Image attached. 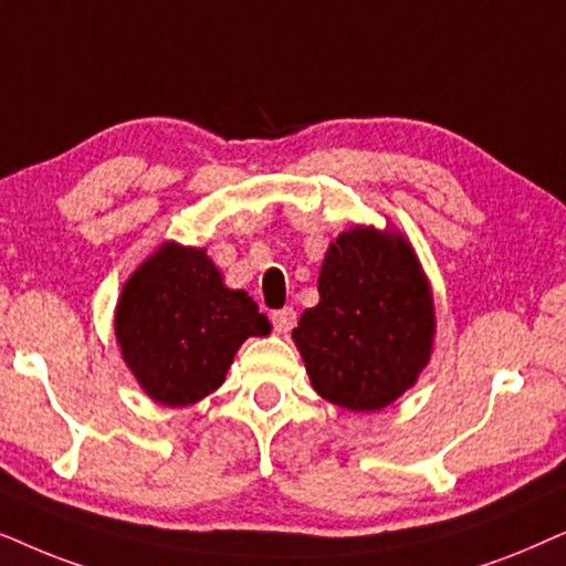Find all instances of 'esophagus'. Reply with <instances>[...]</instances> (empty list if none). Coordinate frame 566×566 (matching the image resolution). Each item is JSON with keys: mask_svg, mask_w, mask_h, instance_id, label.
I'll return each mask as SVG.
<instances>
[{"mask_svg": "<svg viewBox=\"0 0 566 566\" xmlns=\"http://www.w3.org/2000/svg\"><path fill=\"white\" fill-rule=\"evenodd\" d=\"M295 321H297V313L292 311V307H282V311L271 313V323H274L276 334H290V331L295 328Z\"/></svg>", "mask_w": 566, "mask_h": 566, "instance_id": "1", "label": "esophagus"}]
</instances>
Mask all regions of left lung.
I'll list each match as a JSON object with an SVG mask.
<instances>
[{"instance_id": "1", "label": "left lung", "mask_w": 566, "mask_h": 566, "mask_svg": "<svg viewBox=\"0 0 566 566\" xmlns=\"http://www.w3.org/2000/svg\"><path fill=\"white\" fill-rule=\"evenodd\" d=\"M321 300L292 331L313 388L349 411H380L424 370L434 303L401 232L352 228L328 245Z\"/></svg>"}]
</instances>
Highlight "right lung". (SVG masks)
Returning <instances> with one entry per match:
<instances>
[{"mask_svg": "<svg viewBox=\"0 0 566 566\" xmlns=\"http://www.w3.org/2000/svg\"><path fill=\"white\" fill-rule=\"evenodd\" d=\"M269 331L248 292L224 287L205 248L160 245L129 276L116 305L120 357L163 406H188L212 394L240 344Z\"/></svg>", "mask_w": 566, "mask_h": 566, "instance_id": "obj_1", "label": "right lung"}]
</instances>
